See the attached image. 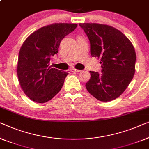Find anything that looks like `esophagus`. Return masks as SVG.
I'll list each match as a JSON object with an SVG mask.
<instances>
[{
	"mask_svg": "<svg viewBox=\"0 0 149 149\" xmlns=\"http://www.w3.org/2000/svg\"><path fill=\"white\" fill-rule=\"evenodd\" d=\"M71 72H81V70H76V69H72V70H71Z\"/></svg>",
	"mask_w": 149,
	"mask_h": 149,
	"instance_id": "esophagus-1",
	"label": "esophagus"
}]
</instances>
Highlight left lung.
<instances>
[{"mask_svg":"<svg viewBox=\"0 0 149 149\" xmlns=\"http://www.w3.org/2000/svg\"><path fill=\"white\" fill-rule=\"evenodd\" d=\"M88 38L91 53L100 58L101 74L90 72L87 91L96 99L107 102L119 97L128 86L135 73L136 55L130 40L108 25L79 24Z\"/></svg>","mask_w":149,"mask_h":149,"instance_id":"8db88e82","label":"left lung"}]
</instances>
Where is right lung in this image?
I'll return each mask as SVG.
<instances>
[{"instance_id":"1","label":"right lung","mask_w":149,"mask_h":149,"mask_svg":"<svg viewBox=\"0 0 149 149\" xmlns=\"http://www.w3.org/2000/svg\"><path fill=\"white\" fill-rule=\"evenodd\" d=\"M77 26L65 23L49 25L35 31L23 43L17 72L23 91L33 101H49L61 89L68 73L52 68L49 62L58 53L61 41Z\"/></svg>"}]
</instances>
